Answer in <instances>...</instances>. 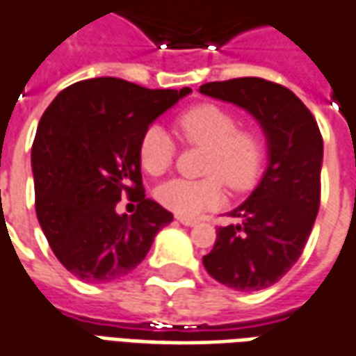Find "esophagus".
<instances>
[{
	"mask_svg": "<svg viewBox=\"0 0 356 356\" xmlns=\"http://www.w3.org/2000/svg\"><path fill=\"white\" fill-rule=\"evenodd\" d=\"M177 221L179 223H183L186 227H195L198 220H193V218H185V216H177Z\"/></svg>",
	"mask_w": 356,
	"mask_h": 356,
	"instance_id": "obj_1",
	"label": "esophagus"
}]
</instances>
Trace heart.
<instances>
[{
	"label": "heart",
	"mask_w": 356,
	"mask_h": 356,
	"mask_svg": "<svg viewBox=\"0 0 356 356\" xmlns=\"http://www.w3.org/2000/svg\"><path fill=\"white\" fill-rule=\"evenodd\" d=\"M183 140L206 148L202 171L210 177L200 181L171 179L156 188V200L171 212L196 216L223 200L225 181L233 191L254 185L264 161V143L250 129H237V118L216 104L186 109L175 121ZM175 156L171 136L158 125L148 127L138 143V160L146 173L160 175Z\"/></svg>",
	"instance_id": "1"
}]
</instances>
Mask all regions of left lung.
Returning a JSON list of instances; mask_svg holds the SVG:
<instances>
[{
    "instance_id": "obj_1",
    "label": "left lung",
    "mask_w": 356,
    "mask_h": 356,
    "mask_svg": "<svg viewBox=\"0 0 356 356\" xmlns=\"http://www.w3.org/2000/svg\"><path fill=\"white\" fill-rule=\"evenodd\" d=\"M204 96L248 111L262 127L268 168L245 202L218 227L202 258L216 282L235 291H260L280 282L302 254L320 208L324 143L316 119L282 84L258 76L200 86Z\"/></svg>"
}]
</instances>
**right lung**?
Instances as JSON below:
<instances>
[{"instance_id":"right-lung-1","label":"right lung","mask_w":356,"mask_h":356,"mask_svg":"<svg viewBox=\"0 0 356 356\" xmlns=\"http://www.w3.org/2000/svg\"><path fill=\"white\" fill-rule=\"evenodd\" d=\"M191 88L150 90L98 76L61 90L32 144L36 216L49 247L86 283L121 280L143 262L173 213L143 196L138 143ZM127 194L133 216L115 206Z\"/></svg>"}]
</instances>
